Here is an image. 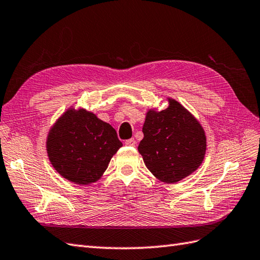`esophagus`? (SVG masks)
<instances>
[{"mask_svg": "<svg viewBox=\"0 0 260 260\" xmlns=\"http://www.w3.org/2000/svg\"><path fill=\"white\" fill-rule=\"evenodd\" d=\"M124 144L126 146H135L136 145V141L134 139H129V140H126L124 142Z\"/></svg>", "mask_w": 260, "mask_h": 260, "instance_id": "1", "label": "esophagus"}]
</instances>
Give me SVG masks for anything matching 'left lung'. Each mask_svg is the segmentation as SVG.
<instances>
[{
  "label": "left lung",
  "mask_w": 260,
  "mask_h": 260,
  "mask_svg": "<svg viewBox=\"0 0 260 260\" xmlns=\"http://www.w3.org/2000/svg\"><path fill=\"white\" fill-rule=\"evenodd\" d=\"M143 134L139 152L146 168L165 183L186 178L203 161L207 139L202 126L172 98L167 109L148 110Z\"/></svg>",
  "instance_id": "1"
}]
</instances>
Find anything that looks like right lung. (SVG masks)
<instances>
[{
  "mask_svg": "<svg viewBox=\"0 0 260 260\" xmlns=\"http://www.w3.org/2000/svg\"><path fill=\"white\" fill-rule=\"evenodd\" d=\"M121 146L113 127L85 109H68L47 139L48 156L54 170L81 185L101 179Z\"/></svg>",
  "mask_w": 260,
  "mask_h": 260,
  "instance_id": "obj_1",
  "label": "right lung"
}]
</instances>
